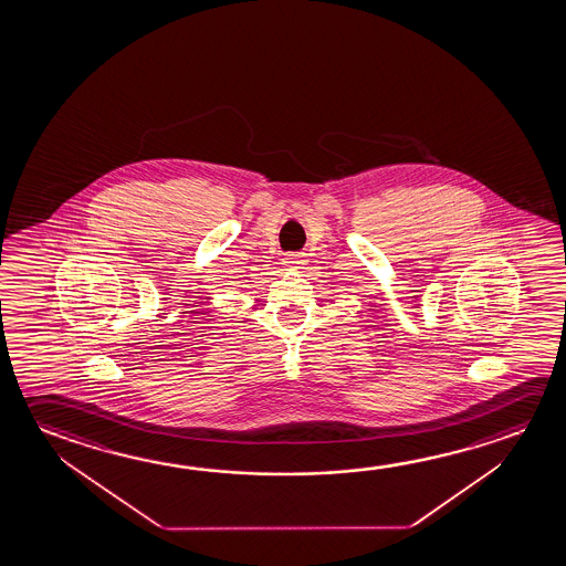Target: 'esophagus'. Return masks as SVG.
<instances>
[{"mask_svg": "<svg viewBox=\"0 0 566 566\" xmlns=\"http://www.w3.org/2000/svg\"><path fill=\"white\" fill-rule=\"evenodd\" d=\"M306 254H296V252H290L284 256V266H287L290 270H300L304 269V264H306Z\"/></svg>", "mask_w": 566, "mask_h": 566, "instance_id": "34e87169", "label": "esophagus"}]
</instances>
